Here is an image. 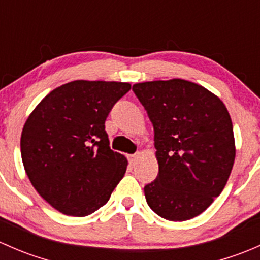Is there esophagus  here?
Instances as JSON below:
<instances>
[{
    "instance_id": "34e87169",
    "label": "esophagus",
    "mask_w": 260,
    "mask_h": 260,
    "mask_svg": "<svg viewBox=\"0 0 260 260\" xmlns=\"http://www.w3.org/2000/svg\"><path fill=\"white\" fill-rule=\"evenodd\" d=\"M140 156L141 154L140 153H133V154H128V161H129V164L131 165H135V164H137V161H138V158H140Z\"/></svg>"
}]
</instances>
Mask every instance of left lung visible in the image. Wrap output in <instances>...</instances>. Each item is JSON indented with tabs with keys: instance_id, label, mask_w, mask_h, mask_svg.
Here are the masks:
<instances>
[{
	"instance_id": "8db88e82",
	"label": "left lung",
	"mask_w": 260,
	"mask_h": 260,
	"mask_svg": "<svg viewBox=\"0 0 260 260\" xmlns=\"http://www.w3.org/2000/svg\"><path fill=\"white\" fill-rule=\"evenodd\" d=\"M133 91L154 129L158 176L145 186L157 215L185 221L221 193L235 159L233 123L221 99L185 79L143 81Z\"/></svg>"
}]
</instances>
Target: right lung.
Here are the masks:
<instances>
[{"instance_id": "add662e5", "label": "right lung", "mask_w": 260, "mask_h": 260, "mask_svg": "<svg viewBox=\"0 0 260 260\" xmlns=\"http://www.w3.org/2000/svg\"><path fill=\"white\" fill-rule=\"evenodd\" d=\"M129 83L74 80L51 90L31 112L21 133L26 175L57 211L86 216L108 203L128 161L112 151L107 117Z\"/></svg>"}]
</instances>
